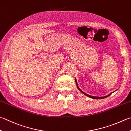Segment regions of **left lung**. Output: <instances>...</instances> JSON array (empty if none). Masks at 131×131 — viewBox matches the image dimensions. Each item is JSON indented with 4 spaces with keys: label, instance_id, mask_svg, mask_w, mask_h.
<instances>
[{
    "label": "left lung",
    "instance_id": "left-lung-1",
    "mask_svg": "<svg viewBox=\"0 0 131 131\" xmlns=\"http://www.w3.org/2000/svg\"><path fill=\"white\" fill-rule=\"evenodd\" d=\"M75 83H76V85H77V88L78 89V90H79L80 92H81L83 94H84L85 95H86V96L89 97H90V98H91V99H105V98H106V97H108V96H110V95H111V94H112V93H113L114 92H113L112 93H111L109 94L108 95H107V96H104V97H97V96H90V95H89V94H86V93H84V92L82 91V90H81V89L79 88V87H78V84H77V81H76V80H75Z\"/></svg>",
    "mask_w": 131,
    "mask_h": 131
}]
</instances>
